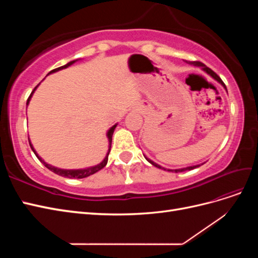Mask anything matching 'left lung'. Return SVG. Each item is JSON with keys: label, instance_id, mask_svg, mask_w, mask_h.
Instances as JSON below:
<instances>
[{"label": "left lung", "instance_id": "left-lung-1", "mask_svg": "<svg viewBox=\"0 0 258 258\" xmlns=\"http://www.w3.org/2000/svg\"><path fill=\"white\" fill-rule=\"evenodd\" d=\"M187 63H189V64H192V66H195V67H201L202 68V70H204V71H206L209 75H211L213 77V79L215 80V81H217L218 83H221L223 86H224V88L226 89V86H225V84L223 83V81L221 80V77L218 76L215 72H213L212 70H211L210 68H208V67H206L204 63H202V62H200V61H186ZM227 90V89H226ZM146 158V157H145ZM146 160L150 162V163H152L153 166H155V167H157V168H159V169H165V168H162V167H160L159 165H157V163H155L154 161H152L151 159H148V158H146ZM197 167H200V165H197V166H192V167H186V168H183V169H175V170H168V171H174V172H183V171H186V170H192V169H195V168H197ZM165 170H167V169H165Z\"/></svg>", "mask_w": 258, "mask_h": 258}]
</instances>
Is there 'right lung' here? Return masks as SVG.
<instances>
[{"label":"right lung","instance_id":"1","mask_svg":"<svg viewBox=\"0 0 258 258\" xmlns=\"http://www.w3.org/2000/svg\"><path fill=\"white\" fill-rule=\"evenodd\" d=\"M76 60H73V61H71V62H69V63H67L66 66H62V67H60V68H57V69H54V70H52V71H50L49 72V74L50 73H54V72H57V71H59V70H62V69H66V68H68V67H70V66H72L74 62H75ZM40 85V84H38ZM37 85V86H38ZM37 86L36 87L33 89V91L31 92V95H30V97L28 98V101H27V104H29V102H30V99H31V97H32V95H33V92H34V90L37 88ZM116 126L117 124H114V126L107 131V139H108V142H110V146H108V152H107V154H106V156H105V158L103 159V161L101 162V163H99V165H97V166H95V167H90V168H86V169H79V170H64V169H59V168H56V167H52V166H50V165H48V163H46L40 156H38L37 154H36V152H35V150L33 148V146H32V144H31V142H30V140H29V144H30V146H31V148H32V151H33V153L36 155V157L38 158V160H40L43 165L47 168V169H49L50 171H52L53 173H56V174H58V175H61V176H64V177H69V178H84V177H87V176H89V175H92V174H95L96 172H98L99 170H101V169H103L105 166H106V163H107V159H108V154H110V152H111V144H112V137H113V134H114V130H115V128H116Z\"/></svg>","mask_w":258,"mask_h":258}]
</instances>
